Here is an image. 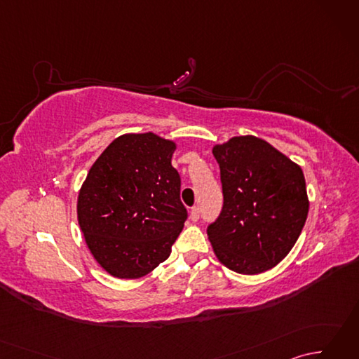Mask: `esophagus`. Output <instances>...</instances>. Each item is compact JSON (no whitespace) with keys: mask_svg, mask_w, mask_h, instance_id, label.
<instances>
[{"mask_svg":"<svg viewBox=\"0 0 359 359\" xmlns=\"http://www.w3.org/2000/svg\"><path fill=\"white\" fill-rule=\"evenodd\" d=\"M199 217H201L199 207H193L191 211H189V219H191L193 222H197V220H199Z\"/></svg>","mask_w":359,"mask_h":359,"instance_id":"obj_1","label":"esophagus"}]
</instances>
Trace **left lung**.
I'll list each match as a JSON object with an SVG mask.
<instances>
[{
    "label": "left lung",
    "mask_w": 359,
    "mask_h": 359,
    "mask_svg": "<svg viewBox=\"0 0 359 359\" xmlns=\"http://www.w3.org/2000/svg\"><path fill=\"white\" fill-rule=\"evenodd\" d=\"M224 207L207 228L217 259L241 274L273 269L293 248L309 215L301 166L255 135L212 148Z\"/></svg>",
    "instance_id": "1"
}]
</instances>
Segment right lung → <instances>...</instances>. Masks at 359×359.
I'll return each instance as SVG.
<instances>
[{"label": "right lung", "mask_w": 359, "mask_h": 359, "mask_svg": "<svg viewBox=\"0 0 359 359\" xmlns=\"http://www.w3.org/2000/svg\"><path fill=\"white\" fill-rule=\"evenodd\" d=\"M175 143L152 133L117 137L88 172L77 215L90 253L109 274L137 279L171 255L188 212Z\"/></svg>", "instance_id": "obj_1"}]
</instances>
